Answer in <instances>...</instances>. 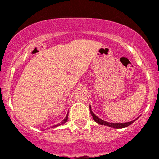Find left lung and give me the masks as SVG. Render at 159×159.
I'll return each instance as SVG.
<instances>
[{
	"label": "left lung",
	"instance_id": "1",
	"mask_svg": "<svg viewBox=\"0 0 159 159\" xmlns=\"http://www.w3.org/2000/svg\"><path fill=\"white\" fill-rule=\"evenodd\" d=\"M90 112H91V115L92 116V118L95 120V122H96L97 123H99L100 125H103V126H107V127H113V128H123V127H127L128 126H130L131 123H134L135 120H133V121L127 122V123H108V122L103 121L102 119H99V117H97L95 114L91 110V107H90Z\"/></svg>",
	"mask_w": 159,
	"mask_h": 159
}]
</instances>
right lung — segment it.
<instances>
[{"mask_svg":"<svg viewBox=\"0 0 159 159\" xmlns=\"http://www.w3.org/2000/svg\"><path fill=\"white\" fill-rule=\"evenodd\" d=\"M67 116H68V114H67V116H66V117L64 118V120H63V121L61 122V123H58V124L55 125V126H53V127H58V126H60V125H62V124H64V123H65L67 121Z\"/></svg>","mask_w":159,"mask_h":159,"instance_id":"obj_1","label":"right lung"}]
</instances>
